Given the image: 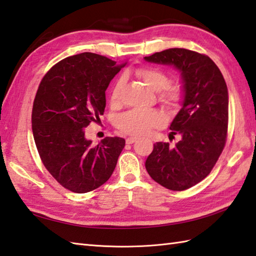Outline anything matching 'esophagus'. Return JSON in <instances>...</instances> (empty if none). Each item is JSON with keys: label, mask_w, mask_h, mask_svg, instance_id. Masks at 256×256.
Here are the masks:
<instances>
[{"label": "esophagus", "mask_w": 256, "mask_h": 256, "mask_svg": "<svg viewBox=\"0 0 256 256\" xmlns=\"http://www.w3.org/2000/svg\"><path fill=\"white\" fill-rule=\"evenodd\" d=\"M136 138H126V144H133L134 142H136Z\"/></svg>", "instance_id": "1"}]
</instances>
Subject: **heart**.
<instances>
[{"label":"heart","mask_w":256,"mask_h":256,"mask_svg":"<svg viewBox=\"0 0 256 256\" xmlns=\"http://www.w3.org/2000/svg\"><path fill=\"white\" fill-rule=\"evenodd\" d=\"M138 77L148 86L152 91L160 92L158 99L167 108H176L182 99V90L179 86L168 84L170 78L160 69L154 67L138 68ZM123 86L122 79H118L113 84L110 94L111 103H116ZM162 122V116L155 110L145 108H131L116 118V126L123 133L130 135H142L150 130L157 128Z\"/></svg>","instance_id":"b5f03b06"}]
</instances>
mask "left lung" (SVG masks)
<instances>
[{
  "mask_svg": "<svg viewBox=\"0 0 256 256\" xmlns=\"http://www.w3.org/2000/svg\"><path fill=\"white\" fill-rule=\"evenodd\" d=\"M144 59L174 66L182 76V108L170 126L172 134L182 138L174 148L157 142L145 162L156 182L182 192L208 176L224 150L229 120L226 84L208 56L184 48H170Z\"/></svg>",
  "mask_w": 256,
  "mask_h": 256,
  "instance_id": "8db88e82",
  "label": "left lung"
}]
</instances>
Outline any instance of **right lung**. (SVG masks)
<instances>
[{"mask_svg":"<svg viewBox=\"0 0 256 256\" xmlns=\"http://www.w3.org/2000/svg\"><path fill=\"white\" fill-rule=\"evenodd\" d=\"M125 64L82 52L57 62L38 86L32 112L36 148L46 170L70 192H92L116 166L125 140L106 138L92 145L84 130L100 121L106 90Z\"/></svg>","mask_w":256,"mask_h":256,"instance_id":"right-lung-1","label":"right lung"}]
</instances>
